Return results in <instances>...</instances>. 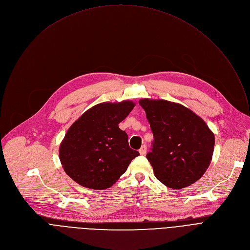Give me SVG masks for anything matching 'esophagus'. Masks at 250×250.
Returning a JSON list of instances; mask_svg holds the SVG:
<instances>
[{
	"label": "esophagus",
	"instance_id": "esophagus-1",
	"mask_svg": "<svg viewBox=\"0 0 250 250\" xmlns=\"http://www.w3.org/2000/svg\"><path fill=\"white\" fill-rule=\"evenodd\" d=\"M146 150H147V148H146V146H142L140 148H139V153H140V155H146Z\"/></svg>",
	"mask_w": 250,
	"mask_h": 250
}]
</instances>
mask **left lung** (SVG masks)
I'll return each mask as SVG.
<instances>
[{
	"label": "left lung",
	"instance_id": "obj_1",
	"mask_svg": "<svg viewBox=\"0 0 250 250\" xmlns=\"http://www.w3.org/2000/svg\"><path fill=\"white\" fill-rule=\"evenodd\" d=\"M153 142L146 157L155 177L165 186L182 189L204 175L210 164L215 135L205 121L183 104L141 99Z\"/></svg>",
	"mask_w": 250,
	"mask_h": 250
}]
</instances>
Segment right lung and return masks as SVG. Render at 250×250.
Segmentation results:
<instances>
[{
    "mask_svg": "<svg viewBox=\"0 0 250 250\" xmlns=\"http://www.w3.org/2000/svg\"><path fill=\"white\" fill-rule=\"evenodd\" d=\"M134 105L129 100L98 104L69 127L59 146V158L71 179L94 190L108 189L119 180L139 155L119 127Z\"/></svg>",
    "mask_w": 250,
    "mask_h": 250,
    "instance_id": "add662e5",
    "label": "right lung"
}]
</instances>
